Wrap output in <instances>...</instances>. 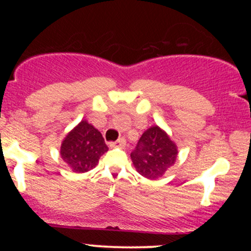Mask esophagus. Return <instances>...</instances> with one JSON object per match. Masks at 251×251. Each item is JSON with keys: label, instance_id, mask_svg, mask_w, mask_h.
Instances as JSON below:
<instances>
[{"label": "esophagus", "instance_id": "obj_1", "mask_svg": "<svg viewBox=\"0 0 251 251\" xmlns=\"http://www.w3.org/2000/svg\"><path fill=\"white\" fill-rule=\"evenodd\" d=\"M126 145V140L124 139V138H120V139H118L117 142H112L109 143V146L111 148H120V149H124Z\"/></svg>", "mask_w": 251, "mask_h": 251}]
</instances>
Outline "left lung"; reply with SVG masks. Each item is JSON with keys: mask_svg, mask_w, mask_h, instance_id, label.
<instances>
[{"mask_svg": "<svg viewBox=\"0 0 251 251\" xmlns=\"http://www.w3.org/2000/svg\"><path fill=\"white\" fill-rule=\"evenodd\" d=\"M177 146L158 126L144 132L132 151L131 159L135 170L150 179L159 178L172 166L177 158Z\"/></svg>", "mask_w": 251, "mask_h": 251, "instance_id": "8db88e82", "label": "left lung"}]
</instances>
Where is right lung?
I'll return each mask as SVG.
<instances>
[{
	"label": "right lung",
	"instance_id": "1",
	"mask_svg": "<svg viewBox=\"0 0 251 251\" xmlns=\"http://www.w3.org/2000/svg\"><path fill=\"white\" fill-rule=\"evenodd\" d=\"M107 150L102 134L91 124L82 120L62 142L61 157L72 171L82 174L96 168L100 157Z\"/></svg>",
	"mask_w": 251,
	"mask_h": 251
}]
</instances>
